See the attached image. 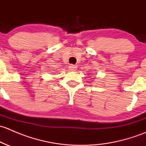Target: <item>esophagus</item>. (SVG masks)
I'll return each mask as SVG.
<instances>
[{
  "label": "esophagus",
  "mask_w": 146,
  "mask_h": 146,
  "mask_svg": "<svg viewBox=\"0 0 146 146\" xmlns=\"http://www.w3.org/2000/svg\"><path fill=\"white\" fill-rule=\"evenodd\" d=\"M68 68L69 70H70V71H75V70H76V69H77V66H76V65H70Z\"/></svg>",
  "instance_id": "esophagus-1"
}]
</instances>
